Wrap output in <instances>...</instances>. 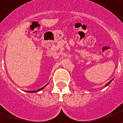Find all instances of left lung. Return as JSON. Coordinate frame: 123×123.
I'll return each instance as SVG.
<instances>
[{"mask_svg": "<svg viewBox=\"0 0 123 123\" xmlns=\"http://www.w3.org/2000/svg\"><path fill=\"white\" fill-rule=\"evenodd\" d=\"M112 80H113V79H112V80H111V81H110V82H108V83H107L105 85V86H104V87H106V86H108V85H109V84H110V83H111V81H112Z\"/></svg>", "mask_w": 123, "mask_h": 123, "instance_id": "left-lung-1", "label": "left lung"}]
</instances>
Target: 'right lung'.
Segmentation results:
<instances>
[{
	"label": "right lung",
	"instance_id": "add662e5",
	"mask_svg": "<svg viewBox=\"0 0 123 123\" xmlns=\"http://www.w3.org/2000/svg\"><path fill=\"white\" fill-rule=\"evenodd\" d=\"M47 85H48V84L47 85H46V86H43V87H41V88H40V89H37V90H36V91H27V92H28V93H36V92H38V91H41V90H42V89H43V88H44V87H45L47 86Z\"/></svg>",
	"mask_w": 123,
	"mask_h": 123
}]
</instances>
